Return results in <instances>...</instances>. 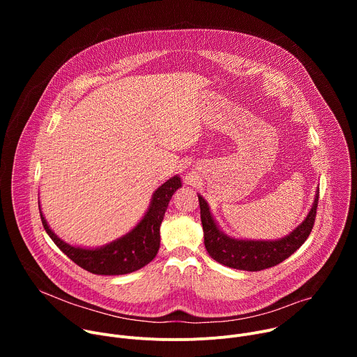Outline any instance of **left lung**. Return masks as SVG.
<instances>
[{
    "label": "left lung",
    "instance_id": "8db88e82",
    "mask_svg": "<svg viewBox=\"0 0 357 357\" xmlns=\"http://www.w3.org/2000/svg\"><path fill=\"white\" fill-rule=\"evenodd\" d=\"M200 219L205 236V247L208 252L218 263L245 271H261L274 267L288 259L294 251H296L303 241L308 238L312 231L317 208L319 200V190L307 219L302 222L289 236L275 241H254V240H236L225 236L216 226L206 200L200 195Z\"/></svg>",
    "mask_w": 357,
    "mask_h": 357
}]
</instances>
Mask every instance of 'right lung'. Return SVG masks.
I'll use <instances>...</instances> for the list:
<instances>
[{"mask_svg": "<svg viewBox=\"0 0 357 357\" xmlns=\"http://www.w3.org/2000/svg\"><path fill=\"white\" fill-rule=\"evenodd\" d=\"M179 186L181 179L178 176L167 181L155 190L148 212L134 230L117 241L94 250L69 245L49 229L42 213L40 220L49 237L79 267L98 275L128 274L142 268L157 256L161 241L160 226L164 220L168 203Z\"/></svg>", "mask_w": 357, "mask_h": 357, "instance_id": "add662e5", "label": "right lung"}]
</instances>
